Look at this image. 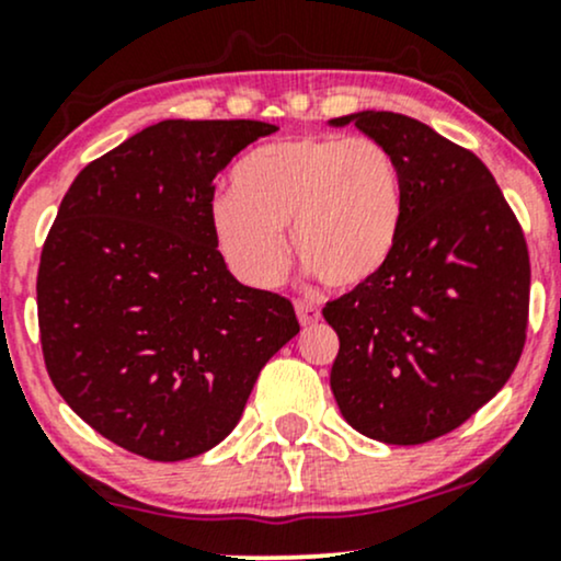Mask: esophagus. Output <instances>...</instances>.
Here are the masks:
<instances>
[{
    "mask_svg": "<svg viewBox=\"0 0 561 561\" xmlns=\"http://www.w3.org/2000/svg\"><path fill=\"white\" fill-rule=\"evenodd\" d=\"M295 313H298L300 327H313L321 319L319 308L311 306V302H302V300L295 302Z\"/></svg>",
    "mask_w": 561,
    "mask_h": 561,
    "instance_id": "esophagus-1",
    "label": "esophagus"
}]
</instances>
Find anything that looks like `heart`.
I'll list each match as a JSON object with an SVG mask.
<instances>
[{"instance_id": "heart-1", "label": "heart", "mask_w": 561, "mask_h": 561, "mask_svg": "<svg viewBox=\"0 0 561 561\" xmlns=\"http://www.w3.org/2000/svg\"><path fill=\"white\" fill-rule=\"evenodd\" d=\"M210 208V234L231 274L268 289L293 253L334 289L369 285L403 231L405 190L396 152L375 137L311 134L255 147L231 169Z\"/></svg>"}]
</instances>
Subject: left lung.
I'll list each match as a JSON object with an SVG mask.
<instances>
[{"mask_svg": "<svg viewBox=\"0 0 561 561\" xmlns=\"http://www.w3.org/2000/svg\"><path fill=\"white\" fill-rule=\"evenodd\" d=\"M396 152L405 214L377 279L327 302L340 353L330 388L353 430L420 446L506 385L525 345L530 259L493 173L422 121L388 111L332 118Z\"/></svg>", "mask_w": 561, "mask_h": 561, "instance_id": "1", "label": "left lung"}]
</instances>
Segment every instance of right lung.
<instances>
[{"instance_id": "obj_1", "label": "right lung", "mask_w": 561, "mask_h": 561, "mask_svg": "<svg viewBox=\"0 0 561 561\" xmlns=\"http://www.w3.org/2000/svg\"><path fill=\"white\" fill-rule=\"evenodd\" d=\"M263 121H160L73 179L42 250L49 379L89 427L152 461L205 454L240 422L293 302L237 282L210 234L214 179Z\"/></svg>"}]
</instances>
